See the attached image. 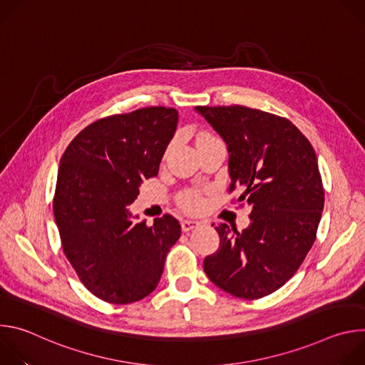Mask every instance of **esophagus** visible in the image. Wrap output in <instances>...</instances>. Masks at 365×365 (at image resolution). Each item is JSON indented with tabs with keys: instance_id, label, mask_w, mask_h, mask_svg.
<instances>
[{
	"instance_id": "34e87169",
	"label": "esophagus",
	"mask_w": 365,
	"mask_h": 365,
	"mask_svg": "<svg viewBox=\"0 0 365 365\" xmlns=\"http://www.w3.org/2000/svg\"><path fill=\"white\" fill-rule=\"evenodd\" d=\"M199 225H200V222L199 221H193V220H182V222H180L182 231H185V232H187V231H190V230H193V228H196Z\"/></svg>"
}]
</instances>
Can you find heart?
Wrapping results in <instances>:
<instances>
[{"instance_id": "1", "label": "heart", "mask_w": 365, "mask_h": 365, "mask_svg": "<svg viewBox=\"0 0 365 365\" xmlns=\"http://www.w3.org/2000/svg\"><path fill=\"white\" fill-rule=\"evenodd\" d=\"M205 137H211V135L206 134V133H200V134H197L196 140H200V138H205ZM178 202H179V205L183 207L185 211L195 212L202 206V196L195 189H186V190L179 193Z\"/></svg>"}]
</instances>
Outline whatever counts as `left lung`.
<instances>
[{
	"label": "left lung",
	"instance_id": "8db88e82",
	"mask_svg": "<svg viewBox=\"0 0 365 365\" xmlns=\"http://www.w3.org/2000/svg\"><path fill=\"white\" fill-rule=\"evenodd\" d=\"M228 148L230 192L251 207L241 232L215 227L220 248L203 259L210 280L241 299H259L297 272L317 238L325 192L309 140L287 118L242 106L195 108Z\"/></svg>",
	"mask_w": 365,
	"mask_h": 365
}]
</instances>
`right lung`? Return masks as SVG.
Returning <instances> with one entry per match:
<instances>
[{"label": "right lung", "instance_id": "right-lung-1", "mask_svg": "<svg viewBox=\"0 0 365 365\" xmlns=\"http://www.w3.org/2000/svg\"><path fill=\"white\" fill-rule=\"evenodd\" d=\"M178 120L166 107L101 118L62 155L53 197L62 248L83 286L103 302L127 304L148 296L180 237L172 215L147 225L133 221L128 210L141 183L158 176Z\"/></svg>", "mask_w": 365, "mask_h": 365}]
</instances>
